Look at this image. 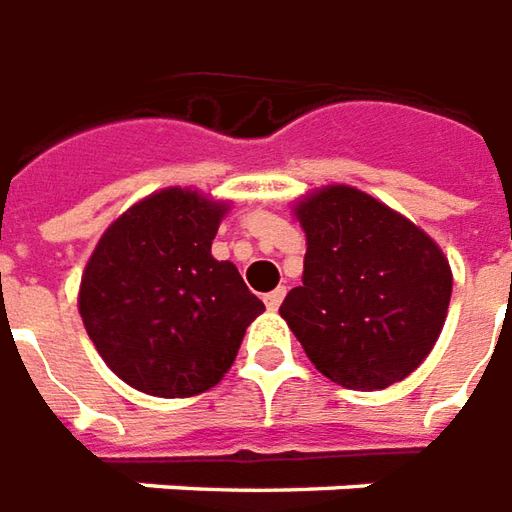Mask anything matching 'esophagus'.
I'll return each instance as SVG.
<instances>
[{
  "mask_svg": "<svg viewBox=\"0 0 512 512\" xmlns=\"http://www.w3.org/2000/svg\"><path fill=\"white\" fill-rule=\"evenodd\" d=\"M284 295H286L284 286H278V289H273V292H267V295H264V306L270 308V311H278V306L284 303Z\"/></svg>",
  "mask_w": 512,
  "mask_h": 512,
  "instance_id": "34e87169",
  "label": "esophagus"
}]
</instances>
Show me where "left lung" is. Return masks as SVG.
<instances>
[{
    "label": "left lung",
    "instance_id": "8db88e82",
    "mask_svg": "<svg viewBox=\"0 0 512 512\" xmlns=\"http://www.w3.org/2000/svg\"><path fill=\"white\" fill-rule=\"evenodd\" d=\"M303 284L281 317L325 378L375 391L408 378L444 328L452 273L433 239L355 187H325L297 206Z\"/></svg>",
    "mask_w": 512,
    "mask_h": 512
}]
</instances>
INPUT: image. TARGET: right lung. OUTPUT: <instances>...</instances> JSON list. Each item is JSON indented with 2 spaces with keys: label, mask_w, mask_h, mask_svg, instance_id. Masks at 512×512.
I'll list each match as a JSON object with an SVG mask.
<instances>
[{
  "label": "right lung",
  "mask_w": 512,
  "mask_h": 512,
  "mask_svg": "<svg viewBox=\"0 0 512 512\" xmlns=\"http://www.w3.org/2000/svg\"><path fill=\"white\" fill-rule=\"evenodd\" d=\"M223 215V204L170 187L123 212L93 250L79 314L101 358L132 389L204 394L264 311L237 267L212 256Z\"/></svg>",
  "instance_id": "1"
}]
</instances>
